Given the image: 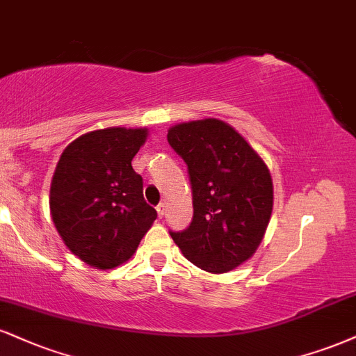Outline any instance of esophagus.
I'll use <instances>...</instances> for the list:
<instances>
[{"label":"esophagus","instance_id":"esophagus-1","mask_svg":"<svg viewBox=\"0 0 356 356\" xmlns=\"http://www.w3.org/2000/svg\"><path fill=\"white\" fill-rule=\"evenodd\" d=\"M164 213H165V205L159 204V205H157V216H159L162 219V217H164Z\"/></svg>","mask_w":356,"mask_h":356}]
</instances>
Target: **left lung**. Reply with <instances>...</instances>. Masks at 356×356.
<instances>
[{
  "label": "left lung",
  "mask_w": 356,
  "mask_h": 356,
  "mask_svg": "<svg viewBox=\"0 0 356 356\" xmlns=\"http://www.w3.org/2000/svg\"><path fill=\"white\" fill-rule=\"evenodd\" d=\"M167 140L186 161L194 217L184 232H170L189 262L225 273L247 262L272 217V175L241 132L220 119L175 124Z\"/></svg>",
  "instance_id": "left-lung-1"
}]
</instances>
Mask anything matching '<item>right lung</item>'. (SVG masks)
<instances>
[{"instance_id": "1", "label": "right lung", "mask_w": 356, "mask_h": 356, "mask_svg": "<svg viewBox=\"0 0 356 356\" xmlns=\"http://www.w3.org/2000/svg\"><path fill=\"white\" fill-rule=\"evenodd\" d=\"M147 136V127L86 132L64 149L51 179L56 230L72 254L99 270L127 262L157 217L131 164Z\"/></svg>"}]
</instances>
